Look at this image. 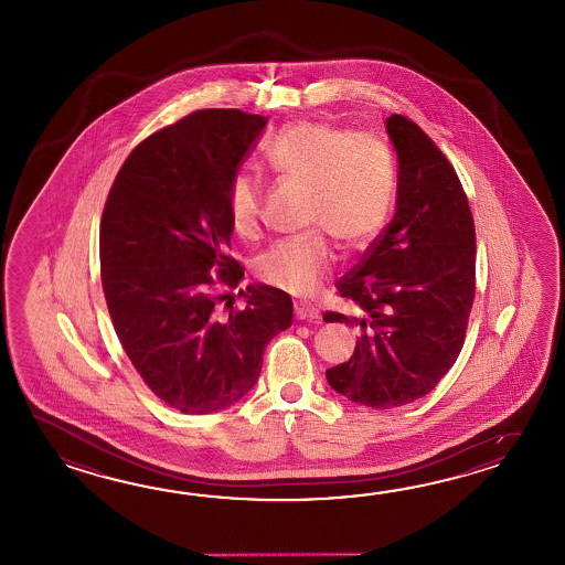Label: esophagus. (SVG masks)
Returning <instances> with one entry per match:
<instances>
[{"mask_svg": "<svg viewBox=\"0 0 565 565\" xmlns=\"http://www.w3.org/2000/svg\"><path fill=\"white\" fill-rule=\"evenodd\" d=\"M295 315L299 321H319L321 319V312L317 311L315 307H307V305H297Z\"/></svg>", "mask_w": 565, "mask_h": 565, "instance_id": "34e87169", "label": "esophagus"}]
</instances>
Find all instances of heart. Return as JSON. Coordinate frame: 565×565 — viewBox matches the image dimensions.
<instances>
[{"mask_svg": "<svg viewBox=\"0 0 565 565\" xmlns=\"http://www.w3.org/2000/svg\"><path fill=\"white\" fill-rule=\"evenodd\" d=\"M268 166L311 188L309 224L319 230L278 241L258 256L256 275L295 297H312L335 265V236L345 248H363L382 232L394 204V159L382 139L331 122H297L266 147ZM230 224L253 236L260 222L263 181L253 171L230 180Z\"/></svg>", "mask_w": 565, "mask_h": 565, "instance_id": "1", "label": "heart"}]
</instances>
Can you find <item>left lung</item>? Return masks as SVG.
I'll use <instances>...</instances> for the list:
<instances>
[{
	"instance_id": "obj_1",
	"label": "left lung",
	"mask_w": 565,
	"mask_h": 565,
	"mask_svg": "<svg viewBox=\"0 0 565 565\" xmlns=\"http://www.w3.org/2000/svg\"><path fill=\"white\" fill-rule=\"evenodd\" d=\"M396 214L348 277L341 297L360 315L324 312L358 327L351 360L327 370L337 394L390 409L430 394L457 361L475 299V222L457 171L416 122L392 115Z\"/></svg>"
}]
</instances>
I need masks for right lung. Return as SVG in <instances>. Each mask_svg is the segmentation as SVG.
Masks as SVG:
<instances>
[{
  "instance_id": "add662e5",
  "label": "right lung",
  "mask_w": 565,
  "mask_h": 565,
  "mask_svg": "<svg viewBox=\"0 0 565 565\" xmlns=\"http://www.w3.org/2000/svg\"><path fill=\"white\" fill-rule=\"evenodd\" d=\"M266 117L204 108L137 145L100 220V278L120 345L157 397L183 414H212L246 396L265 348L290 327L292 300L248 285L242 311L220 319L212 275L238 287L228 256L230 180Z\"/></svg>"
}]
</instances>
